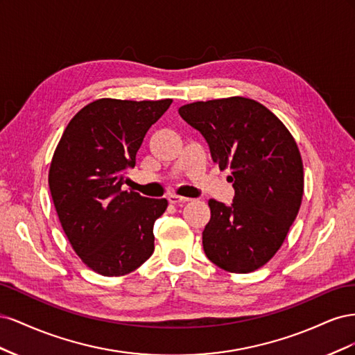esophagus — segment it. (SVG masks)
I'll list each match as a JSON object with an SVG mask.
<instances>
[{"label": "esophagus", "mask_w": 355, "mask_h": 355, "mask_svg": "<svg viewBox=\"0 0 355 355\" xmlns=\"http://www.w3.org/2000/svg\"><path fill=\"white\" fill-rule=\"evenodd\" d=\"M167 200H168L170 204H185V202L191 201V198H188V197H180V196H176V194H170L167 197Z\"/></svg>", "instance_id": "obj_1"}]
</instances>
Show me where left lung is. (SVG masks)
Segmentation results:
<instances>
[{"label": "left lung", "mask_w": 355, "mask_h": 355, "mask_svg": "<svg viewBox=\"0 0 355 355\" xmlns=\"http://www.w3.org/2000/svg\"><path fill=\"white\" fill-rule=\"evenodd\" d=\"M204 136L214 163L231 168V206L209 200L202 249L222 270L247 274L278 252L304 196V164L287 127L259 102L232 98L179 108Z\"/></svg>", "instance_id": "left-lung-1"}]
</instances>
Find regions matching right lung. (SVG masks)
I'll use <instances>...</instances> for the list:
<instances>
[{
    "instance_id": "right-lung-1",
    "label": "right lung",
    "mask_w": 355,
    "mask_h": 355,
    "mask_svg": "<svg viewBox=\"0 0 355 355\" xmlns=\"http://www.w3.org/2000/svg\"><path fill=\"white\" fill-rule=\"evenodd\" d=\"M171 102L94 101L75 114L53 154L49 187L60 225L80 259L101 275H125L154 252V222L168 202L121 187L149 127Z\"/></svg>"
}]
</instances>
